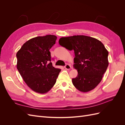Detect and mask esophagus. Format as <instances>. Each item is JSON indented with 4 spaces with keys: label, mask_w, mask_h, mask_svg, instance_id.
Here are the masks:
<instances>
[{
    "label": "esophagus",
    "mask_w": 125,
    "mask_h": 125,
    "mask_svg": "<svg viewBox=\"0 0 125 125\" xmlns=\"http://www.w3.org/2000/svg\"><path fill=\"white\" fill-rule=\"evenodd\" d=\"M65 68L66 69H67V70H69V69H71V66H70V65H69V64L67 63L65 66Z\"/></svg>",
    "instance_id": "1"
}]
</instances>
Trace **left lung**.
Here are the masks:
<instances>
[{
    "instance_id": "1",
    "label": "left lung",
    "mask_w": 125,
    "mask_h": 125,
    "mask_svg": "<svg viewBox=\"0 0 125 125\" xmlns=\"http://www.w3.org/2000/svg\"><path fill=\"white\" fill-rule=\"evenodd\" d=\"M59 44L73 50V67L78 71L72 79L75 88L82 92L94 89L101 81L108 66V52L101 41L85 35L61 37Z\"/></svg>"
}]
</instances>
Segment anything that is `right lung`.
<instances>
[{
    "instance_id": "1",
    "label": "right lung",
    "mask_w": 125,
    "mask_h": 125,
    "mask_svg": "<svg viewBox=\"0 0 125 125\" xmlns=\"http://www.w3.org/2000/svg\"><path fill=\"white\" fill-rule=\"evenodd\" d=\"M56 40L54 35L34 37L26 42L17 53V69L25 83L35 92H48L61 71L51 62L50 50Z\"/></svg>"
}]
</instances>
